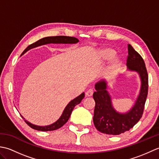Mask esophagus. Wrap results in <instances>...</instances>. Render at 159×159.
Segmentation results:
<instances>
[{"mask_svg":"<svg viewBox=\"0 0 159 159\" xmlns=\"http://www.w3.org/2000/svg\"><path fill=\"white\" fill-rule=\"evenodd\" d=\"M93 92L94 91L93 90V89H88L87 91V92H86V96H87V97H89V96H92V95H93Z\"/></svg>","mask_w":159,"mask_h":159,"instance_id":"1","label":"esophagus"}]
</instances>
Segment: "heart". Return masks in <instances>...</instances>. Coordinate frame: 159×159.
Instances as JSON below:
<instances>
[{"label":"heart","mask_w":159,"mask_h":159,"mask_svg":"<svg viewBox=\"0 0 159 159\" xmlns=\"http://www.w3.org/2000/svg\"><path fill=\"white\" fill-rule=\"evenodd\" d=\"M115 55H116V52H115V50L111 48H104L100 51V56L101 57V59L104 61L109 60L113 58ZM121 62L119 59H114L111 64L109 70L111 72H115L118 68H119Z\"/></svg>","instance_id":"b5f03b06"}]
</instances>
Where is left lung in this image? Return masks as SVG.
<instances>
[{
  "instance_id": "obj_1",
  "label": "left lung",
  "mask_w": 159,
  "mask_h": 159,
  "mask_svg": "<svg viewBox=\"0 0 159 159\" xmlns=\"http://www.w3.org/2000/svg\"><path fill=\"white\" fill-rule=\"evenodd\" d=\"M128 55L126 66L128 70L139 74L141 87L136 103L129 112L120 114L113 109L106 83L100 81L96 84V92L93 94L96 105L94 108L93 124L96 129L102 133L117 135L133 128L142 117L148 92V75L142 57L130 44H128Z\"/></svg>"
}]
</instances>
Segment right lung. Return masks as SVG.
<instances>
[{
  "mask_svg": "<svg viewBox=\"0 0 159 159\" xmlns=\"http://www.w3.org/2000/svg\"><path fill=\"white\" fill-rule=\"evenodd\" d=\"M78 42H79V39L76 38H73V37H68V36L46 37V38H43L41 39L38 40V41H37L36 42L33 43L32 44L29 45L27 48L24 50L23 52L22 53V55H23L24 53L26 52L29 49L35 48V47L41 46L43 44H46V43H77ZM84 96H85V94H84V93H83L80 94L79 96L76 97V98H74V100L71 101V102L67 104V107H66V109L64 110L61 117L59 118V120H57V121H56L55 123L50 125V126H35V125H33L31 123H29V121L25 120V122L30 127L33 128V129L38 130L39 131H51V130H55L58 129V128L63 126V125L65 124L67 121H68L74 107L81 102V100H83Z\"/></svg>",
  "mask_w": 159,
  "mask_h": 159,
  "instance_id": "obj_1",
  "label": "right lung"
}]
</instances>
